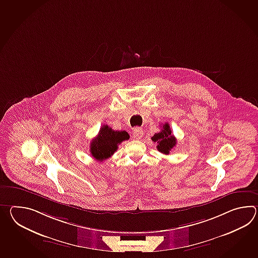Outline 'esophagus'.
I'll return each mask as SVG.
<instances>
[{"label": "esophagus", "instance_id": "1", "mask_svg": "<svg viewBox=\"0 0 258 258\" xmlns=\"http://www.w3.org/2000/svg\"><path fill=\"white\" fill-rule=\"evenodd\" d=\"M143 128H141V127H134L133 128V136L136 138L137 140H140L141 138L143 137Z\"/></svg>", "mask_w": 258, "mask_h": 258}]
</instances>
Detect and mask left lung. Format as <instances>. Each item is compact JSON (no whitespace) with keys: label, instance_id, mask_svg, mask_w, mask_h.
<instances>
[{"label":"left lung","instance_id":"1","mask_svg":"<svg viewBox=\"0 0 258 258\" xmlns=\"http://www.w3.org/2000/svg\"><path fill=\"white\" fill-rule=\"evenodd\" d=\"M171 132L170 126L166 123L163 125L161 132L155 133L152 137V141L157 143L156 148L162 154L168 155L169 152L176 146L177 140L172 135Z\"/></svg>","mask_w":258,"mask_h":258}]
</instances>
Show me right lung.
Instances as JSON below:
<instances>
[{
  "instance_id": "obj_1",
  "label": "right lung",
  "mask_w": 258,
  "mask_h": 258,
  "mask_svg": "<svg viewBox=\"0 0 258 258\" xmlns=\"http://www.w3.org/2000/svg\"><path fill=\"white\" fill-rule=\"evenodd\" d=\"M128 139L130 135L125 131H113L107 125H103L97 137L92 140L90 152L96 160L108 159L117 150L118 144Z\"/></svg>"
}]
</instances>
